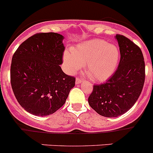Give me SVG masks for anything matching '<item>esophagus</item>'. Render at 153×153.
I'll return each mask as SVG.
<instances>
[{
    "instance_id": "obj_1",
    "label": "esophagus",
    "mask_w": 153,
    "mask_h": 153,
    "mask_svg": "<svg viewBox=\"0 0 153 153\" xmlns=\"http://www.w3.org/2000/svg\"><path fill=\"white\" fill-rule=\"evenodd\" d=\"M82 82V78L76 77V84H79Z\"/></svg>"
}]
</instances>
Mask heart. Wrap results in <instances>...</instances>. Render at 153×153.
<instances>
[{
	"instance_id": "b5f03b06",
	"label": "heart",
	"mask_w": 153,
	"mask_h": 153,
	"mask_svg": "<svg viewBox=\"0 0 153 153\" xmlns=\"http://www.w3.org/2000/svg\"><path fill=\"white\" fill-rule=\"evenodd\" d=\"M63 60L68 74H74L86 66V73L92 80L102 82L115 72L120 61V50L105 40L95 39L78 45L71 51H65Z\"/></svg>"
}]
</instances>
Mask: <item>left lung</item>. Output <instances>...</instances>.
I'll use <instances>...</instances> for the list:
<instances>
[{
  "instance_id": "1",
  "label": "left lung",
  "mask_w": 153,
  "mask_h": 153,
  "mask_svg": "<svg viewBox=\"0 0 153 153\" xmlns=\"http://www.w3.org/2000/svg\"><path fill=\"white\" fill-rule=\"evenodd\" d=\"M120 53L118 67L105 83L94 85L88 102L98 114L107 117L122 115L134 106L145 81V62L140 48L130 39L116 35Z\"/></svg>"
}]
</instances>
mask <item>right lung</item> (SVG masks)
I'll return each instance as SVG.
<instances>
[{
    "instance_id": "1",
    "label": "right lung",
    "mask_w": 153,
    "mask_h": 153,
    "mask_svg": "<svg viewBox=\"0 0 153 153\" xmlns=\"http://www.w3.org/2000/svg\"><path fill=\"white\" fill-rule=\"evenodd\" d=\"M64 39L58 33H37L23 42L13 55V92L19 105L33 115L54 113L64 105L75 86V78L60 67Z\"/></svg>"
}]
</instances>
